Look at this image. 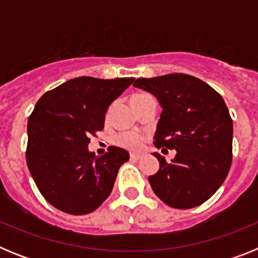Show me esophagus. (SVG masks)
Instances as JSON below:
<instances>
[{
	"label": "esophagus",
	"mask_w": 258,
	"mask_h": 258,
	"mask_svg": "<svg viewBox=\"0 0 258 258\" xmlns=\"http://www.w3.org/2000/svg\"><path fill=\"white\" fill-rule=\"evenodd\" d=\"M141 155L138 154H131V160H141Z\"/></svg>",
	"instance_id": "esophagus-1"
}]
</instances>
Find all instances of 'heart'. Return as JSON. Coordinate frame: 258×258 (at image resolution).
Instances as JSON below:
<instances>
[{"instance_id": "heart-1", "label": "heart", "mask_w": 258, "mask_h": 258, "mask_svg": "<svg viewBox=\"0 0 258 258\" xmlns=\"http://www.w3.org/2000/svg\"><path fill=\"white\" fill-rule=\"evenodd\" d=\"M141 95L143 94L133 95L132 99H133V98L141 97ZM143 141H145V138L138 133H121L116 137L115 142L116 145L122 147V149H126L129 150V151H138V150L142 149Z\"/></svg>"}]
</instances>
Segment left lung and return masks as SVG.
Returning a JSON list of instances; mask_svg holds the SVG:
<instances>
[{
	"label": "left lung",
	"mask_w": 258,
	"mask_h": 258,
	"mask_svg": "<svg viewBox=\"0 0 258 258\" xmlns=\"http://www.w3.org/2000/svg\"><path fill=\"white\" fill-rule=\"evenodd\" d=\"M160 103L155 133L157 149L177 151L170 163L160 154L149 181L156 197L172 208L188 209L209 199L223 183L232 161V120L223 98L197 77L169 74L133 84Z\"/></svg>",
	"instance_id": "1"
}]
</instances>
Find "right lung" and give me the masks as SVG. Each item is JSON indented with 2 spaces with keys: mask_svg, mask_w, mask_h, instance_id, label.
Listing matches in <instances>:
<instances>
[{
  "mask_svg": "<svg viewBox=\"0 0 258 258\" xmlns=\"http://www.w3.org/2000/svg\"><path fill=\"white\" fill-rule=\"evenodd\" d=\"M133 81L77 77L36 103L27 127V165L42 197L59 211L90 213L109 197L129 152L111 146L95 156L89 137L103 129L108 106Z\"/></svg>",
  "mask_w": 258,
  "mask_h": 258,
  "instance_id": "obj_1",
  "label": "right lung"
}]
</instances>
